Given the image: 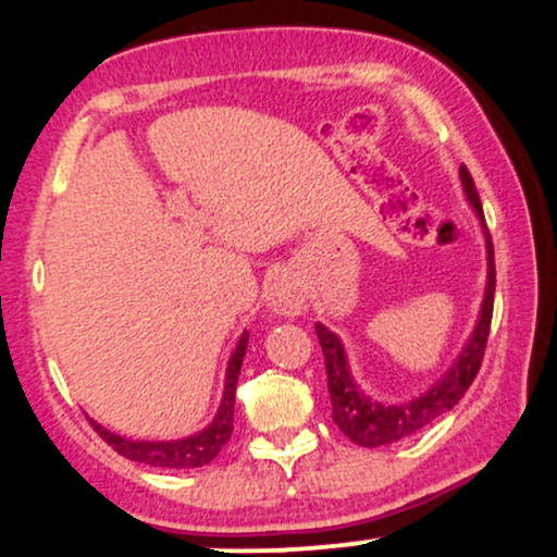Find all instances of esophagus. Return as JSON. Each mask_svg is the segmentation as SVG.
<instances>
[{"label": "esophagus", "mask_w": 557, "mask_h": 557, "mask_svg": "<svg viewBox=\"0 0 557 557\" xmlns=\"http://www.w3.org/2000/svg\"><path fill=\"white\" fill-rule=\"evenodd\" d=\"M269 307L281 317H299L307 309V296L288 273H281L269 286Z\"/></svg>", "instance_id": "1"}]
</instances>
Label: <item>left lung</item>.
I'll return each mask as SVG.
<instances>
[{
	"label": "left lung",
	"instance_id": "8db88e82",
	"mask_svg": "<svg viewBox=\"0 0 557 557\" xmlns=\"http://www.w3.org/2000/svg\"><path fill=\"white\" fill-rule=\"evenodd\" d=\"M461 187L471 208L476 210L479 223L484 231L486 243V288H484V301L479 309V319L474 332L467 339V345L456 357V362L446 370V375L438 380L436 385H431L429 391L418 398L400 400V403H380L372 400L370 395L360 391V385L355 383L352 372L347 364V352L342 347L339 337L334 332L326 330L324 324H317V337L324 352L326 364V387H330L332 398V418L339 425V431L352 441L357 446H387L395 441H403L413 433L423 431L431 421H436L438 416H444L446 410H451L456 403L463 398V393L469 391V385L474 383L479 368H482L486 337H490V324H492V309H494V286H497V273H494V246L492 235L486 231L482 200L474 187V180L467 166L461 164L459 170Z\"/></svg>",
	"mask_w": 557,
	"mask_h": 557
}]
</instances>
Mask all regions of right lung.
Returning a JSON list of instances; mask_svg holds the SVG:
<instances>
[{
	"instance_id": "add662e5",
	"label": "right lung",
	"mask_w": 557,
	"mask_h": 557,
	"mask_svg": "<svg viewBox=\"0 0 557 557\" xmlns=\"http://www.w3.org/2000/svg\"><path fill=\"white\" fill-rule=\"evenodd\" d=\"M246 347H248V332H243L238 339V347H235L231 362H227L225 391H223V400H220L218 413L212 418L208 429L195 433V436H187L180 441H134V438L119 436V433H111L109 429H103V425L96 421H90V425H94V431L113 448V451L126 456V459L132 461L149 463V467H162V469L205 467V463L215 459L220 448L227 444V438H231L233 433L235 385H238Z\"/></svg>"
}]
</instances>
